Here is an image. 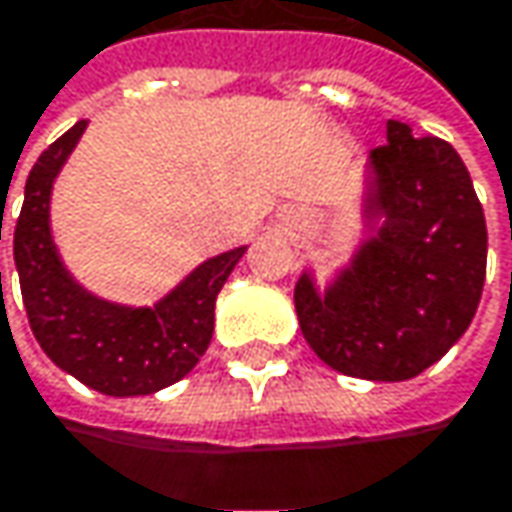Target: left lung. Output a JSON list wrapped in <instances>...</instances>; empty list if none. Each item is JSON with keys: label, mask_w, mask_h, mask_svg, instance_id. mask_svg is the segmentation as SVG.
I'll return each instance as SVG.
<instances>
[{"label": "left lung", "mask_w": 512, "mask_h": 512, "mask_svg": "<svg viewBox=\"0 0 512 512\" xmlns=\"http://www.w3.org/2000/svg\"><path fill=\"white\" fill-rule=\"evenodd\" d=\"M369 237L325 287L296 281L307 346L363 381H407L469 328L487 275V219L466 163L440 137L390 119L363 178Z\"/></svg>", "instance_id": "left-lung-1"}]
</instances>
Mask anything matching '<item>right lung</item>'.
I'll return each instance as SVG.
<instances>
[{
    "label": "right lung",
    "instance_id": "add662e5",
    "mask_svg": "<svg viewBox=\"0 0 512 512\" xmlns=\"http://www.w3.org/2000/svg\"><path fill=\"white\" fill-rule=\"evenodd\" d=\"M84 128L87 119L58 137L25 181V202L14 228V263L28 325L46 357L90 390L117 398L152 395L181 381L208 351L216 296L246 255V246L208 257L152 307L93 296L64 266L49 222L55 178Z\"/></svg>",
    "mask_w": 512,
    "mask_h": 512
}]
</instances>
